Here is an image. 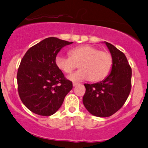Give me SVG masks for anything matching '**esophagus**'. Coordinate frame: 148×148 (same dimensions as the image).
Returning <instances> with one entry per match:
<instances>
[{"mask_svg":"<svg viewBox=\"0 0 148 148\" xmlns=\"http://www.w3.org/2000/svg\"><path fill=\"white\" fill-rule=\"evenodd\" d=\"M79 85V83H77V82H73V87L77 86V85Z\"/></svg>","mask_w":148,"mask_h":148,"instance_id":"obj_1","label":"esophagus"}]
</instances>
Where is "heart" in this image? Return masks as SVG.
Returning <instances> with one entry per match:
<instances>
[{
	"mask_svg": "<svg viewBox=\"0 0 148 148\" xmlns=\"http://www.w3.org/2000/svg\"><path fill=\"white\" fill-rule=\"evenodd\" d=\"M70 56L58 54L55 63L62 72L70 74L77 66L80 68L68 76L72 81L89 80L97 82L104 80L109 74L113 65L112 55L106 51H100L97 47L84 45L69 51Z\"/></svg>",
	"mask_w": 148,
	"mask_h": 148,
	"instance_id": "1",
	"label": "heart"
}]
</instances>
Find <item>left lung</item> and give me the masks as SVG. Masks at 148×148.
<instances>
[{
	"label": "left lung",
	"instance_id": "1",
	"mask_svg": "<svg viewBox=\"0 0 148 148\" xmlns=\"http://www.w3.org/2000/svg\"><path fill=\"white\" fill-rule=\"evenodd\" d=\"M113 59L110 73L101 82L85 84L82 102L93 116L108 117L119 111L126 101L131 87L132 71L123 52L114 45L104 42Z\"/></svg>",
	"mask_w": 148,
	"mask_h": 148
}]
</instances>
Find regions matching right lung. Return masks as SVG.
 Here are the masks:
<instances>
[{
	"mask_svg": "<svg viewBox=\"0 0 148 148\" xmlns=\"http://www.w3.org/2000/svg\"><path fill=\"white\" fill-rule=\"evenodd\" d=\"M73 43L49 37L31 47L24 56L17 75L18 93L32 112L53 115L72 90V82L65 78L55 59L62 48Z\"/></svg>",
	"mask_w": 148,
	"mask_h": 148,
	"instance_id": "1",
	"label": "right lung"
}]
</instances>
